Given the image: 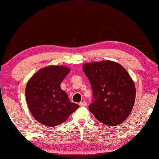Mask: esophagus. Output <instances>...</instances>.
Returning <instances> with one entry per match:
<instances>
[{"label":"esophagus","instance_id":"esophagus-1","mask_svg":"<svg viewBox=\"0 0 159 159\" xmlns=\"http://www.w3.org/2000/svg\"><path fill=\"white\" fill-rule=\"evenodd\" d=\"M79 105L80 107H86L87 106V102H86L85 101H83V102H81L79 104Z\"/></svg>","mask_w":159,"mask_h":159}]
</instances>
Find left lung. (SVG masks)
Returning <instances> with one entry per match:
<instances>
[{
    "label": "left lung",
    "instance_id": "left-lung-1",
    "mask_svg": "<svg viewBox=\"0 0 159 159\" xmlns=\"http://www.w3.org/2000/svg\"><path fill=\"white\" fill-rule=\"evenodd\" d=\"M83 70L92 87L94 99L89 111L104 125L125 121L133 108L135 86L125 69L110 60L85 63Z\"/></svg>",
    "mask_w": 159,
    "mask_h": 159
}]
</instances>
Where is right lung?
Segmentation results:
<instances>
[{"label":"right lung","mask_w":159,"mask_h":159,"mask_svg":"<svg viewBox=\"0 0 159 159\" xmlns=\"http://www.w3.org/2000/svg\"><path fill=\"white\" fill-rule=\"evenodd\" d=\"M70 69L64 66H48L32 76L26 86V100L35 119L54 127L64 123L79 105L70 102L60 85Z\"/></svg>","instance_id":"1"}]
</instances>
